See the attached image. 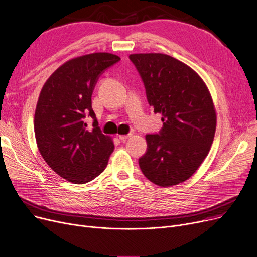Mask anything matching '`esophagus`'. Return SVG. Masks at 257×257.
<instances>
[{"label": "esophagus", "instance_id": "esophagus-1", "mask_svg": "<svg viewBox=\"0 0 257 257\" xmlns=\"http://www.w3.org/2000/svg\"><path fill=\"white\" fill-rule=\"evenodd\" d=\"M132 136V134H127V135H119V139L121 140V141H126L130 137Z\"/></svg>", "mask_w": 257, "mask_h": 257}]
</instances>
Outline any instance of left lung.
Returning a JSON list of instances; mask_svg holds the SVG:
<instances>
[{
  "instance_id": "8db88e82",
  "label": "left lung",
  "mask_w": 257,
  "mask_h": 257,
  "mask_svg": "<svg viewBox=\"0 0 257 257\" xmlns=\"http://www.w3.org/2000/svg\"><path fill=\"white\" fill-rule=\"evenodd\" d=\"M130 60L143 81L149 105L162 114L163 127L145 136L139 159L150 182L170 187L199 168L215 137L217 116L208 89L198 73L165 54H133Z\"/></svg>"
}]
</instances>
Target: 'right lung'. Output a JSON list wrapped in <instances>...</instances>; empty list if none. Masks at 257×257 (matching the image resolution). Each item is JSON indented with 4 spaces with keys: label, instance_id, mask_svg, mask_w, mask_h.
<instances>
[{
    "label": "right lung",
    "instance_id": "add662e5",
    "mask_svg": "<svg viewBox=\"0 0 257 257\" xmlns=\"http://www.w3.org/2000/svg\"><path fill=\"white\" fill-rule=\"evenodd\" d=\"M119 60L109 53L71 59L41 89L34 116L36 143L50 167L72 184L98 176L114 150L112 139L98 126L91 96L100 74ZM87 116L94 119L92 130L86 128Z\"/></svg>",
    "mask_w": 257,
    "mask_h": 257
}]
</instances>
